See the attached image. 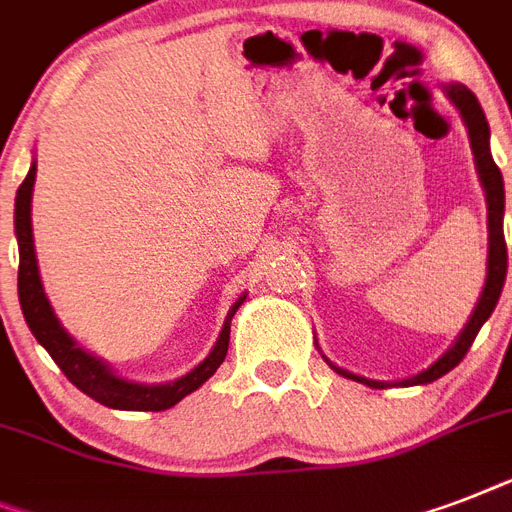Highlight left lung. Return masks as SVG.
<instances>
[{
	"instance_id": "1",
	"label": "left lung",
	"mask_w": 512,
	"mask_h": 512,
	"mask_svg": "<svg viewBox=\"0 0 512 512\" xmlns=\"http://www.w3.org/2000/svg\"><path fill=\"white\" fill-rule=\"evenodd\" d=\"M446 95L452 98V103L460 108L462 119L468 124L470 135V148H473V156H476L478 177H481V185L486 191V209H489V263H486V284L484 292H481V300H478L476 311L470 316L468 327L462 329V335L457 337L452 348L446 350L444 356L438 358L436 364L428 366L425 372H420L417 377H409V380H401L398 385H425V382H433L438 377H444L446 372H452L454 366L460 364L462 358L468 356L470 345L476 340V335L484 327V321L492 316V311L497 308V300L502 295V287H505V276H508V244H505V231H502V215H505V183H502L500 167L494 164L492 151H489V122H486L484 108L478 103V98L468 87L462 84H449L446 87ZM342 377H350V380L364 382L369 388H388L393 382H377L366 380V377H356V374L345 372L340 366L329 364Z\"/></svg>"
}]
</instances>
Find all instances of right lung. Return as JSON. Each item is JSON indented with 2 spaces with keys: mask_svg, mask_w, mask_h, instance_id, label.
I'll use <instances>...</instances> for the list:
<instances>
[{
  "mask_svg": "<svg viewBox=\"0 0 512 512\" xmlns=\"http://www.w3.org/2000/svg\"><path fill=\"white\" fill-rule=\"evenodd\" d=\"M36 164H31L26 180L20 183L18 196H15V233H18V249H20V265H18V297L23 316H26L28 329L34 337L44 345L50 353L52 361L60 366V372L66 374L68 380L74 382L76 388L95 398L98 404L111 406V409H127V412H164L183 401L188 393L201 388L204 382L217 372V366L223 364L225 353H228V340H231V319L236 308L244 303L233 305L228 319L223 324V332L217 337V345L212 348L204 361H201L193 372L167 385H138V382H127L122 377L111 374L100 358L90 356L87 350L76 345L68 332L60 327L55 319L47 297H44L42 281H39V268H36L34 255V233H31V191H34Z\"/></svg>",
  "mask_w": 512,
  "mask_h": 512,
  "instance_id": "right-lung-1",
  "label": "right lung"
}]
</instances>
